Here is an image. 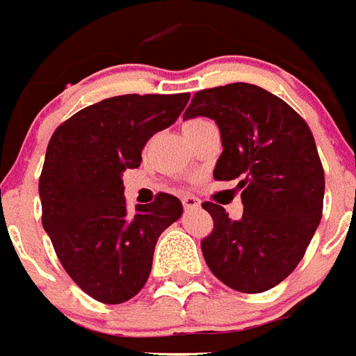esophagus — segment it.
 Listing matches in <instances>:
<instances>
[{"label": "esophagus", "mask_w": 356, "mask_h": 356, "mask_svg": "<svg viewBox=\"0 0 356 356\" xmlns=\"http://www.w3.org/2000/svg\"><path fill=\"white\" fill-rule=\"evenodd\" d=\"M181 204L186 207L187 211H195V209H200V200L193 195H186L181 198Z\"/></svg>", "instance_id": "34e87169"}]
</instances>
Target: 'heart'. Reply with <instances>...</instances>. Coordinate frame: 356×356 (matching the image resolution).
I'll return each mask as SVG.
<instances>
[{"mask_svg": "<svg viewBox=\"0 0 356 356\" xmlns=\"http://www.w3.org/2000/svg\"><path fill=\"white\" fill-rule=\"evenodd\" d=\"M202 123H207V121H204V119H193V121H189V123L186 124V129L187 127H195V124H202Z\"/></svg>", "mask_w": 356, "mask_h": 356, "instance_id": "1", "label": "heart"}]
</instances>
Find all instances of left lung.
I'll use <instances>...</instances> for the list:
<instances>
[{"label": "left lung", "instance_id": "obj_1", "mask_svg": "<svg viewBox=\"0 0 356 356\" xmlns=\"http://www.w3.org/2000/svg\"><path fill=\"white\" fill-rule=\"evenodd\" d=\"M217 123L222 154L215 180H238V220L213 202L202 207L213 232L202 254L233 291L257 294L280 285L298 266L322 220L325 176L309 124L283 99L235 82L195 93L184 119Z\"/></svg>", "mask_w": 356, "mask_h": 356}]
</instances>
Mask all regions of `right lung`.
I'll list each match as a JSON object with an SVG mask.
<instances>
[{
  "label": "right lung",
  "mask_w": 356,
  "mask_h": 356,
  "mask_svg": "<svg viewBox=\"0 0 356 356\" xmlns=\"http://www.w3.org/2000/svg\"><path fill=\"white\" fill-rule=\"evenodd\" d=\"M189 101L176 95H119L82 108L51 136L42 175V224L70 277L101 303H123L149 280L158 237L184 213L160 193L127 209L123 172L175 123Z\"/></svg>",
  "instance_id": "add662e5"
}]
</instances>
